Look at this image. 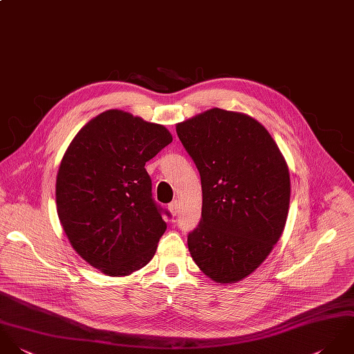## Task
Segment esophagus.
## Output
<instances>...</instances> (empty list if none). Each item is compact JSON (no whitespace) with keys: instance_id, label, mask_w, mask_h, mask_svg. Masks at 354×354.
I'll return each mask as SVG.
<instances>
[{"instance_id":"obj_1","label":"esophagus","mask_w":354,"mask_h":354,"mask_svg":"<svg viewBox=\"0 0 354 354\" xmlns=\"http://www.w3.org/2000/svg\"><path fill=\"white\" fill-rule=\"evenodd\" d=\"M179 208H180V204H179L178 200L172 201V203L168 205V209H169V212H171L172 216H176V214L179 213Z\"/></svg>"}]
</instances>
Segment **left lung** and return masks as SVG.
<instances>
[{
    "label": "left lung",
    "instance_id": "8db88e82",
    "mask_svg": "<svg viewBox=\"0 0 354 354\" xmlns=\"http://www.w3.org/2000/svg\"><path fill=\"white\" fill-rule=\"evenodd\" d=\"M203 187V213L187 245L216 283H236L270 256L284 230L290 174L277 142L246 113L212 108L176 124Z\"/></svg>",
    "mask_w": 354,
    "mask_h": 354
}]
</instances>
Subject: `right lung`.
<instances>
[{"label":"right lung","mask_w":354,"mask_h":354,"mask_svg":"<svg viewBox=\"0 0 354 354\" xmlns=\"http://www.w3.org/2000/svg\"><path fill=\"white\" fill-rule=\"evenodd\" d=\"M171 142L164 126L109 109L67 147L56 179L57 214L75 252L100 272L127 277L153 259L167 223L145 164Z\"/></svg>","instance_id":"add662e5"}]
</instances>
